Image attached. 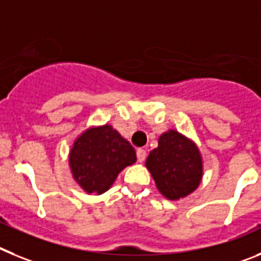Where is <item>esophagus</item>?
<instances>
[{
  "mask_svg": "<svg viewBox=\"0 0 261 261\" xmlns=\"http://www.w3.org/2000/svg\"><path fill=\"white\" fill-rule=\"evenodd\" d=\"M146 149L143 148H138L137 149V158H138V162L139 163H143L144 162V159H146Z\"/></svg>",
  "mask_w": 261,
  "mask_h": 261,
  "instance_id": "1",
  "label": "esophagus"
}]
</instances>
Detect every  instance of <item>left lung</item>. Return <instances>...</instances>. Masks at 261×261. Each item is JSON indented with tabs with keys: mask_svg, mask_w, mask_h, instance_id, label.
<instances>
[{
	"mask_svg": "<svg viewBox=\"0 0 261 261\" xmlns=\"http://www.w3.org/2000/svg\"><path fill=\"white\" fill-rule=\"evenodd\" d=\"M146 167L160 193L178 199L192 193L202 177V160L193 142L171 130L159 138L158 148L147 158Z\"/></svg>",
	"mask_w": 261,
	"mask_h": 261,
	"instance_id": "8db88e82",
	"label": "left lung"
}]
</instances>
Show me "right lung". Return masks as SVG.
<instances>
[{"label": "right lung", "mask_w": 261, "mask_h": 261, "mask_svg": "<svg viewBox=\"0 0 261 261\" xmlns=\"http://www.w3.org/2000/svg\"><path fill=\"white\" fill-rule=\"evenodd\" d=\"M135 162L134 147L109 124L85 131L69 153L74 180L85 192L94 194L106 192L118 173Z\"/></svg>", "instance_id": "add662e5"}]
</instances>
